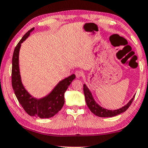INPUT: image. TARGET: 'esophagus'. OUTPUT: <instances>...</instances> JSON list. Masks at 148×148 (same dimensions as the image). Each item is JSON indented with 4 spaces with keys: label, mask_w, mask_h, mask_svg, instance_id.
<instances>
[{
    "label": "esophagus",
    "mask_w": 148,
    "mask_h": 148,
    "mask_svg": "<svg viewBox=\"0 0 148 148\" xmlns=\"http://www.w3.org/2000/svg\"><path fill=\"white\" fill-rule=\"evenodd\" d=\"M82 75H83L82 71H79V70H77V71H75V75H76V77H77V78L81 77L82 76Z\"/></svg>",
    "instance_id": "obj_1"
}]
</instances>
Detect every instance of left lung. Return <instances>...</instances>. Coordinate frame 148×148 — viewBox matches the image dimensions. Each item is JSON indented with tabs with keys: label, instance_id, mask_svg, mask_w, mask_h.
<instances>
[{
	"label": "left lung",
	"instance_id": "obj_1",
	"mask_svg": "<svg viewBox=\"0 0 148 148\" xmlns=\"http://www.w3.org/2000/svg\"><path fill=\"white\" fill-rule=\"evenodd\" d=\"M83 86L86 102V104L88 106V108L90 109V110L94 114H95V115L98 116H100V117H111V116L118 115V114L125 112V111L130 106L131 103H132L133 99H134V97H135V95L133 97V98L128 102V103H127V105H125V106L122 107L121 108H119L118 109V110H109L99 106L95 101L93 97H92V94H91L90 90H89V89L87 88L86 84H84Z\"/></svg>",
	"mask_w": 148,
	"mask_h": 148
}]
</instances>
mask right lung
Returning <instances> with one entry per match:
<instances>
[{
  "label": "right lung",
  "mask_w": 148,
  "mask_h": 148,
  "mask_svg": "<svg viewBox=\"0 0 148 148\" xmlns=\"http://www.w3.org/2000/svg\"><path fill=\"white\" fill-rule=\"evenodd\" d=\"M34 29V28H32L27 32L14 49L12 58V84L18 101L29 115L40 118H50L57 114L63 107L64 103V92L75 78V75L73 74L60 82L49 95L42 99H35L27 92L21 82L18 56L21 43L26 40L29 36L30 32Z\"/></svg>",
  "instance_id": "add662e5"
}]
</instances>
